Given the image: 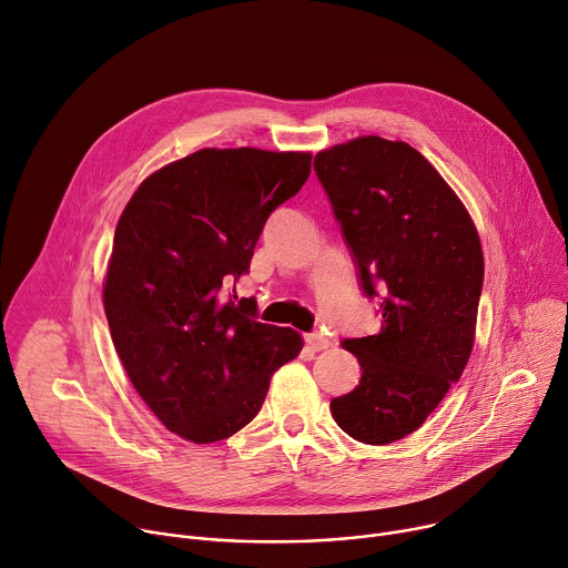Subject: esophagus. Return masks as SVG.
Segmentation results:
<instances>
[{
	"label": "esophagus",
	"mask_w": 568,
	"mask_h": 568,
	"mask_svg": "<svg viewBox=\"0 0 568 568\" xmlns=\"http://www.w3.org/2000/svg\"><path fill=\"white\" fill-rule=\"evenodd\" d=\"M305 344L313 351H324V348H328L331 342L322 333H311V335H305Z\"/></svg>",
	"instance_id": "obj_1"
}]
</instances>
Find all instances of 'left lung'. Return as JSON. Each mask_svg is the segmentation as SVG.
<instances>
[{
    "label": "left lung",
    "instance_id": "8db88e82",
    "mask_svg": "<svg viewBox=\"0 0 568 568\" xmlns=\"http://www.w3.org/2000/svg\"><path fill=\"white\" fill-rule=\"evenodd\" d=\"M381 331L342 339L363 376L331 400L337 426L383 446L415 433L459 381L476 335L478 231L439 172L405 142L363 135L315 156Z\"/></svg>",
    "mask_w": 568,
    "mask_h": 568
}]
</instances>
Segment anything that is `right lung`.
<instances>
[{
    "label": "right lung",
    "mask_w": 568,
    "mask_h": 568,
    "mask_svg": "<svg viewBox=\"0 0 568 568\" xmlns=\"http://www.w3.org/2000/svg\"><path fill=\"white\" fill-rule=\"evenodd\" d=\"M311 161L199 149L144 179L118 222L104 283L111 337L140 398L183 439L213 444L244 428L303 346L296 331L257 322L251 298H226V285L248 272L267 217L303 187Z\"/></svg>",
    "instance_id": "right-lung-1"
}]
</instances>
